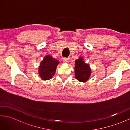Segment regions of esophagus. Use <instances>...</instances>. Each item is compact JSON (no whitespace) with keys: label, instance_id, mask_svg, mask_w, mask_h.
I'll return each instance as SVG.
<instances>
[{"label":"esophagus","instance_id":"1","mask_svg":"<svg viewBox=\"0 0 130 130\" xmlns=\"http://www.w3.org/2000/svg\"><path fill=\"white\" fill-rule=\"evenodd\" d=\"M62 61L64 63H68L69 62V58H63L62 59Z\"/></svg>","mask_w":130,"mask_h":130}]
</instances>
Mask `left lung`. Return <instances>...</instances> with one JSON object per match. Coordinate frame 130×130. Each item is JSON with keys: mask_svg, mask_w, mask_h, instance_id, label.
<instances>
[{"mask_svg": "<svg viewBox=\"0 0 130 130\" xmlns=\"http://www.w3.org/2000/svg\"><path fill=\"white\" fill-rule=\"evenodd\" d=\"M75 77L78 81L85 83L88 80L92 74V69L88 63H86L82 57L75 61Z\"/></svg>", "mask_w": 130, "mask_h": 130, "instance_id": "1", "label": "left lung"}]
</instances>
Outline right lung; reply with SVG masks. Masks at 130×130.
<instances>
[{"label": "right lung", "instance_id": "add662e5", "mask_svg": "<svg viewBox=\"0 0 130 130\" xmlns=\"http://www.w3.org/2000/svg\"><path fill=\"white\" fill-rule=\"evenodd\" d=\"M59 63V61L51 55H46L38 67V74L41 79L43 80H48L51 79L54 76L57 66Z\"/></svg>", "mask_w": 130, "mask_h": 130}]
</instances>
